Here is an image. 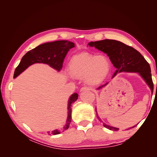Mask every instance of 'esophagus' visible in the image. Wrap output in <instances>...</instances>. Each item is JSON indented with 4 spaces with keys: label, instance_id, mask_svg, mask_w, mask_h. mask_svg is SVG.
Returning a JSON list of instances; mask_svg holds the SVG:
<instances>
[{
    "label": "esophagus",
    "instance_id": "obj_1",
    "mask_svg": "<svg viewBox=\"0 0 157 157\" xmlns=\"http://www.w3.org/2000/svg\"><path fill=\"white\" fill-rule=\"evenodd\" d=\"M92 90L93 88L91 87H89V86H83L81 88H80V91L82 92V91H85V90Z\"/></svg>",
    "mask_w": 157,
    "mask_h": 157
}]
</instances>
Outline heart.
Returning <instances> with one entry per match:
<instances>
[{
	"mask_svg": "<svg viewBox=\"0 0 157 157\" xmlns=\"http://www.w3.org/2000/svg\"><path fill=\"white\" fill-rule=\"evenodd\" d=\"M69 67L71 74L75 77H85L88 83L96 84L103 81L107 77L110 63L104 55L82 53L73 57Z\"/></svg>",
	"mask_w": 157,
	"mask_h": 157,
	"instance_id": "heart-1",
	"label": "heart"
}]
</instances>
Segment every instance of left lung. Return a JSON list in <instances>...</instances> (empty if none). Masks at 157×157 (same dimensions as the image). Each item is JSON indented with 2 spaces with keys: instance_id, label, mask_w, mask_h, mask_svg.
Returning <instances> with one entry per match:
<instances>
[{
  "instance_id": "left-lung-1",
  "label": "left lung",
  "mask_w": 157,
  "mask_h": 157,
  "mask_svg": "<svg viewBox=\"0 0 157 157\" xmlns=\"http://www.w3.org/2000/svg\"><path fill=\"white\" fill-rule=\"evenodd\" d=\"M88 45L90 46H94L95 48L107 54L113 65L117 68L113 77L118 72H122V71L139 73L144 78L147 84L149 85L153 94L154 85L152 80L150 65L138 51L132 48V46H128L120 41L111 39L90 42ZM107 83L99 86L98 89L102 88ZM96 111L99 121L102 122L100 118L98 117L96 108ZM103 124L104 127L111 130H119V128L108 126L104 123ZM135 126H133L131 128Z\"/></svg>"
}]
</instances>
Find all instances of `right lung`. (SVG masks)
<instances>
[{"label":"right lung","mask_w":157,"mask_h":157,"mask_svg":"<svg viewBox=\"0 0 157 157\" xmlns=\"http://www.w3.org/2000/svg\"><path fill=\"white\" fill-rule=\"evenodd\" d=\"M75 47V44L67 40H57L52 42H47L38 46L36 48L29 51L23 56L20 64L15 69L13 78L21 73L29 66L35 63H43L48 64L55 69L60 71L63 67V60L69 49ZM78 94H73L71 96L68 104V117L66 124L63 128L52 131L48 135H57L68 129L71 122V104L77 101Z\"/></svg>","instance_id":"1"}]
</instances>
